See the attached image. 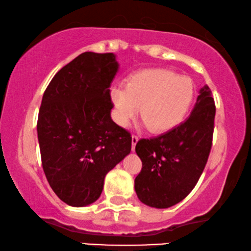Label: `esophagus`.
I'll use <instances>...</instances> for the list:
<instances>
[{"label":"esophagus","mask_w":251,"mask_h":251,"mask_svg":"<svg viewBox=\"0 0 251 251\" xmlns=\"http://www.w3.org/2000/svg\"><path fill=\"white\" fill-rule=\"evenodd\" d=\"M139 141V136L138 135H132V151H134L135 149V145L136 142Z\"/></svg>","instance_id":"esophagus-1"}]
</instances>
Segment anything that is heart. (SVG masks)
Returning a JSON list of instances; mask_svg holds the SVG:
<instances>
[{
    "label": "heart",
    "instance_id": "obj_1",
    "mask_svg": "<svg viewBox=\"0 0 251 251\" xmlns=\"http://www.w3.org/2000/svg\"><path fill=\"white\" fill-rule=\"evenodd\" d=\"M193 97L191 78L161 68L142 71L129 78L125 89L111 90L115 118L120 126H128L140 107L141 118L154 133L170 131L182 123Z\"/></svg>",
    "mask_w": 251,
    "mask_h": 251
}]
</instances>
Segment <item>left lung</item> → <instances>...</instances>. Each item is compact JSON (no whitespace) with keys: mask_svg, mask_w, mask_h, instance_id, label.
<instances>
[{"mask_svg":"<svg viewBox=\"0 0 251 251\" xmlns=\"http://www.w3.org/2000/svg\"><path fill=\"white\" fill-rule=\"evenodd\" d=\"M214 117L212 91L205 85L185 122L164 134L138 141L135 151L142 169L134 188L141 202L168 208L192 191L210 155Z\"/></svg>","mask_w":251,"mask_h":251,"instance_id":"1","label":"left lung"}]
</instances>
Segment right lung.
<instances>
[{"mask_svg":"<svg viewBox=\"0 0 251 251\" xmlns=\"http://www.w3.org/2000/svg\"><path fill=\"white\" fill-rule=\"evenodd\" d=\"M113 53L84 52L54 75L37 123L41 163L50 188L74 207L93 204L104 178L131 153V133L111 119Z\"/></svg>","mask_w":251,"mask_h":251,"instance_id":"add662e5","label":"right lung"}]
</instances>
